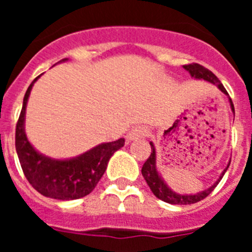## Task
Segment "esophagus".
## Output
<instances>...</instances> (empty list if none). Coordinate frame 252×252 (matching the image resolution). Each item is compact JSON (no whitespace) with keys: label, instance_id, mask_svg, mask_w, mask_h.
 Returning a JSON list of instances; mask_svg holds the SVG:
<instances>
[{"label":"esophagus","instance_id":"34e87169","mask_svg":"<svg viewBox=\"0 0 252 252\" xmlns=\"http://www.w3.org/2000/svg\"><path fill=\"white\" fill-rule=\"evenodd\" d=\"M146 135H148V130H146L145 127H135L127 133L126 139H127L128 142H131L135 141V140L142 139V137H145Z\"/></svg>","mask_w":252,"mask_h":252}]
</instances>
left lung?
<instances>
[{
  "label": "left lung",
  "instance_id": "1",
  "mask_svg": "<svg viewBox=\"0 0 252 252\" xmlns=\"http://www.w3.org/2000/svg\"><path fill=\"white\" fill-rule=\"evenodd\" d=\"M183 68L186 69L187 72L190 74V77L194 78V79H201V81H206L208 82V83L217 86L218 90L228 97L231 111H232L233 115H235V108H233L232 99L230 98V95H228L227 91L224 90L223 84L220 82V79H218V78L211 72V70L204 68L203 65H199V64H188V65H183ZM150 146H151V154H150V157H149V159L145 161V164L142 165L141 174L142 177H144V179L146 180L148 186L150 187L151 192L154 193V195H155L157 198H159V199H161V201L170 204H193L202 201V199H204V198H206L207 195H208L209 193L212 192L213 189L217 187V184L220 183V180L222 179V177H223L224 173L227 171V169H228L231 162V159H230L228 160L227 166L223 169L221 175H220V178H218V179L216 180L215 183H213L211 187H208L207 189L201 190V192H198V193H192V194H180V193L174 192V190H173L168 184H166L164 178H162L161 174L159 173L157 166V149H155L153 142H150Z\"/></svg>",
  "mask_w": 252,
  "mask_h": 252
}]
</instances>
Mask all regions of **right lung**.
<instances>
[{
	"label": "right lung",
	"instance_id": "right-lung-1",
	"mask_svg": "<svg viewBox=\"0 0 252 252\" xmlns=\"http://www.w3.org/2000/svg\"><path fill=\"white\" fill-rule=\"evenodd\" d=\"M68 59H62L64 63ZM36 77L31 82L22 102V110L16 125L17 157L29 183L40 194L58 199L73 201L90 194L106 171L111 157L125 145V139L103 142L86 153L68 159H55L46 157L32 146L25 132L26 106Z\"/></svg>",
	"mask_w": 252,
	"mask_h": 252
}]
</instances>
